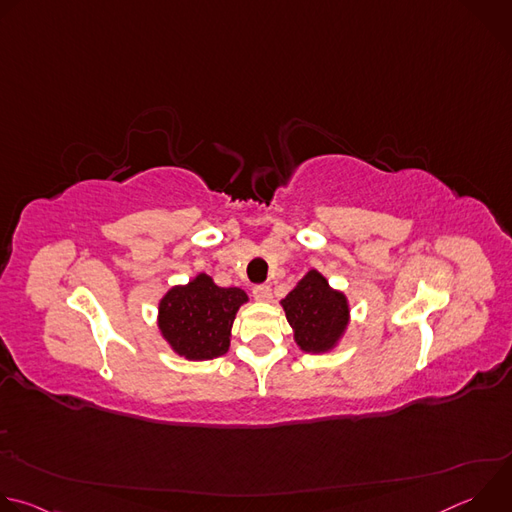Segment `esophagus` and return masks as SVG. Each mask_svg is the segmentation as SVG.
<instances>
[{"mask_svg":"<svg viewBox=\"0 0 512 512\" xmlns=\"http://www.w3.org/2000/svg\"><path fill=\"white\" fill-rule=\"evenodd\" d=\"M253 298L255 300H259V302H267V300H271V287L269 285H255L253 287Z\"/></svg>","mask_w":512,"mask_h":512,"instance_id":"obj_1","label":"esophagus"}]
</instances>
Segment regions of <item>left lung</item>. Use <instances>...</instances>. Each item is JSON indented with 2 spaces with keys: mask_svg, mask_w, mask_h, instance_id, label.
Returning a JSON list of instances; mask_svg holds the SVG:
<instances>
[{
  "mask_svg": "<svg viewBox=\"0 0 512 512\" xmlns=\"http://www.w3.org/2000/svg\"><path fill=\"white\" fill-rule=\"evenodd\" d=\"M281 306L298 346L306 352L332 348L348 324L344 294L330 289L328 281L314 269L289 291Z\"/></svg>",
  "mask_w": 512,
  "mask_h": 512,
  "instance_id": "left-lung-1",
  "label": "left lung"
}]
</instances>
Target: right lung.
<instances>
[{
	"label": "right lung",
	"mask_w": 512,
	"mask_h": 512,
	"mask_svg": "<svg viewBox=\"0 0 512 512\" xmlns=\"http://www.w3.org/2000/svg\"><path fill=\"white\" fill-rule=\"evenodd\" d=\"M247 302L239 287H218L206 273L170 289L160 302V330L190 360L216 358L229 350L237 310Z\"/></svg>",
	"instance_id": "1"
}]
</instances>
